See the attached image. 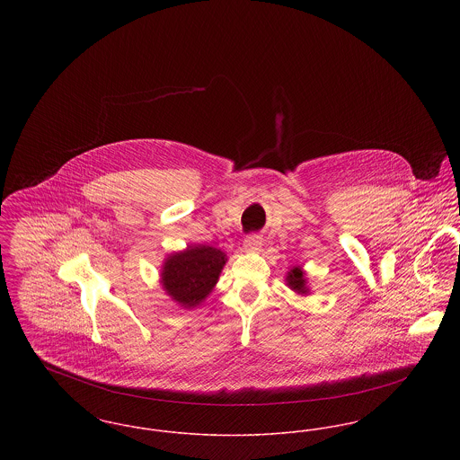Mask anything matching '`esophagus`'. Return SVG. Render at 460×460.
Wrapping results in <instances>:
<instances>
[{"instance_id":"34e87169","label":"esophagus","mask_w":460,"mask_h":460,"mask_svg":"<svg viewBox=\"0 0 460 460\" xmlns=\"http://www.w3.org/2000/svg\"><path fill=\"white\" fill-rule=\"evenodd\" d=\"M262 246V238L259 234H250L244 238V250L248 252H259Z\"/></svg>"}]
</instances>
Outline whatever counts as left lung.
I'll return each instance as SVG.
<instances>
[{"label": "left lung", "instance_id": "obj_1", "mask_svg": "<svg viewBox=\"0 0 460 460\" xmlns=\"http://www.w3.org/2000/svg\"><path fill=\"white\" fill-rule=\"evenodd\" d=\"M288 285L291 289L298 291V293H306L305 279H304V272L300 267H295L288 272Z\"/></svg>", "mask_w": 460, "mask_h": 460}]
</instances>
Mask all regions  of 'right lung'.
Here are the masks:
<instances>
[{"mask_svg": "<svg viewBox=\"0 0 460 460\" xmlns=\"http://www.w3.org/2000/svg\"><path fill=\"white\" fill-rule=\"evenodd\" d=\"M226 261V255L214 246H190L167 259L162 270V283L172 300L181 305H198L217 283Z\"/></svg>", "mask_w": 460, "mask_h": 460, "instance_id": "add662e5", "label": "right lung"}]
</instances>
